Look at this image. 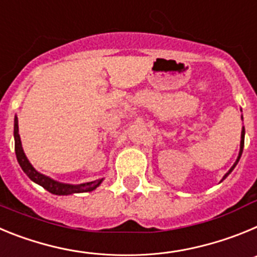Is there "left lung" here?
I'll return each mask as SVG.
<instances>
[{"instance_id":"1","label":"left lung","mask_w":257,"mask_h":257,"mask_svg":"<svg viewBox=\"0 0 257 257\" xmlns=\"http://www.w3.org/2000/svg\"><path fill=\"white\" fill-rule=\"evenodd\" d=\"M242 119H243V115H242ZM243 147H244V127H242V133H240V145H239V153H238V157H237V160H235L234 165L231 166V167H230V170H229V171L226 172L225 175H224V178H222V180H224V179H226V178H228V175L230 174V172L233 171V170H234V167H235V166H237L238 161H239L240 156H242V152H243ZM222 180H221V181H222Z\"/></svg>"}]
</instances>
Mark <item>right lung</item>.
<instances>
[{
	"instance_id": "1",
	"label": "right lung",
	"mask_w": 257,
	"mask_h": 257,
	"mask_svg": "<svg viewBox=\"0 0 257 257\" xmlns=\"http://www.w3.org/2000/svg\"><path fill=\"white\" fill-rule=\"evenodd\" d=\"M14 139H15V153H17V160L18 162H19L23 171L26 172L27 176H28L33 183L41 185V187L45 188L47 192L52 193V194H56V196H69V194H74V193L92 192V190L96 189V188L103 183L104 179H97V180L88 181V183L83 184L60 183V181L54 180V179L49 178L46 175L38 172L37 170L32 166V163L29 162L26 153L23 151L17 115L14 118Z\"/></svg>"
}]
</instances>
